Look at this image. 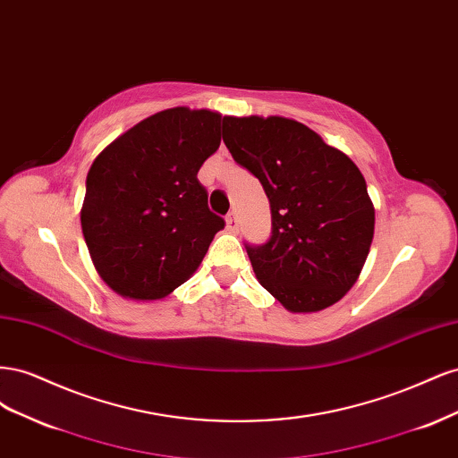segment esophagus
I'll list each match as a JSON object with an SVG mask.
<instances>
[{"mask_svg": "<svg viewBox=\"0 0 458 458\" xmlns=\"http://www.w3.org/2000/svg\"><path fill=\"white\" fill-rule=\"evenodd\" d=\"M225 221H227V229H229L231 233H237V229H239V219H237V214H234V212H229V214H227V217H225Z\"/></svg>", "mask_w": 458, "mask_h": 458, "instance_id": "1", "label": "esophagus"}]
</instances>
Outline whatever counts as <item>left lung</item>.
Returning <instances> with one entry per match:
<instances>
[{
	"label": "left lung",
	"mask_w": 458,
	"mask_h": 458,
	"mask_svg": "<svg viewBox=\"0 0 458 458\" xmlns=\"http://www.w3.org/2000/svg\"><path fill=\"white\" fill-rule=\"evenodd\" d=\"M224 143L269 199L271 237L244 244L261 286L294 313L336 303L355 284L374 234L363 174L313 130L281 116H225Z\"/></svg>",
	"instance_id": "left-lung-1"
}]
</instances>
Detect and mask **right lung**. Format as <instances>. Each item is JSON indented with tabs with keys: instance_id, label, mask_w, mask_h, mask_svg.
Here are the masks:
<instances>
[{
	"instance_id": "right-lung-1",
	"label": "right lung",
	"mask_w": 458,
	"mask_h": 458,
	"mask_svg": "<svg viewBox=\"0 0 458 458\" xmlns=\"http://www.w3.org/2000/svg\"><path fill=\"white\" fill-rule=\"evenodd\" d=\"M221 116L175 106L110 143L91 164L81 231L103 281L133 300H158L197 271L224 217L199 182L221 143Z\"/></svg>"
}]
</instances>
